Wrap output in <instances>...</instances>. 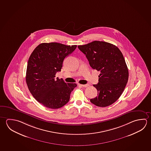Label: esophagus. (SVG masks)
I'll list each match as a JSON object with an SVG mask.
<instances>
[{
    "label": "esophagus",
    "instance_id": "obj_1",
    "mask_svg": "<svg viewBox=\"0 0 151 151\" xmlns=\"http://www.w3.org/2000/svg\"><path fill=\"white\" fill-rule=\"evenodd\" d=\"M79 86H81L82 87H86L87 86H89V85L88 84H85V85H82V84H79Z\"/></svg>",
    "mask_w": 151,
    "mask_h": 151
}]
</instances>
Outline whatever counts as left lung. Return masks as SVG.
<instances>
[{"instance_id":"obj_1","label":"left lung","mask_w":151,"mask_h":151,"mask_svg":"<svg viewBox=\"0 0 151 151\" xmlns=\"http://www.w3.org/2000/svg\"><path fill=\"white\" fill-rule=\"evenodd\" d=\"M78 48L93 69L100 72L98 84L93 85L98 95L91 99V102L100 107L110 106L121 96L128 79V69L122 53L116 45L99 41Z\"/></svg>"}]
</instances>
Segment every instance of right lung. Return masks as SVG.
<instances>
[{"mask_svg": "<svg viewBox=\"0 0 151 151\" xmlns=\"http://www.w3.org/2000/svg\"><path fill=\"white\" fill-rule=\"evenodd\" d=\"M76 45H66L56 42L42 43L29 56L26 82L33 96L48 108L58 109L68 102L70 93L77 86L66 83L58 77L64 59L72 53Z\"/></svg>", "mask_w": 151, "mask_h": 151, "instance_id": "obj_1", "label": "right lung"}]
</instances>
